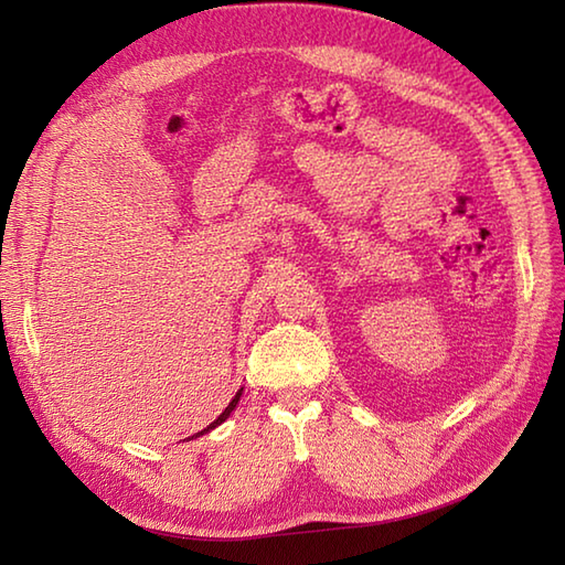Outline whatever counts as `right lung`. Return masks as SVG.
<instances>
[{
  "label": "right lung",
  "instance_id": "add662e5",
  "mask_svg": "<svg viewBox=\"0 0 565 565\" xmlns=\"http://www.w3.org/2000/svg\"><path fill=\"white\" fill-rule=\"evenodd\" d=\"M239 395H243V388H239V391L235 393V398H233L231 403H227V407H225V411H223V413H221L218 417H215V419H213V423H211V425H209L206 429H201V431H196V435H194V437H199V435H206V431H211V429H215V427H218L221 423H225V419H227V417H231V413L235 411V405H237V401H239ZM194 437H191V439H194Z\"/></svg>",
  "mask_w": 565,
  "mask_h": 565
}]
</instances>
